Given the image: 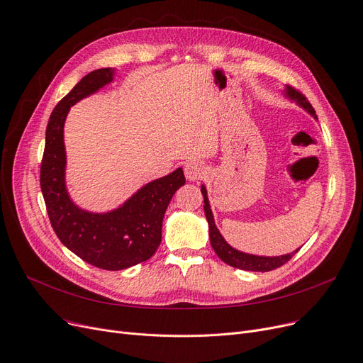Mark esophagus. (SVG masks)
Listing matches in <instances>:
<instances>
[{
	"label": "esophagus",
	"mask_w": 363,
	"mask_h": 363,
	"mask_svg": "<svg viewBox=\"0 0 363 363\" xmlns=\"http://www.w3.org/2000/svg\"><path fill=\"white\" fill-rule=\"evenodd\" d=\"M184 176L189 182H196L205 176V167L199 162H189L184 167Z\"/></svg>",
	"instance_id": "34e87169"
}]
</instances>
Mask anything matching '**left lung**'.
Here are the masks:
<instances>
[{
    "label": "left lung",
    "mask_w": 363,
    "mask_h": 363,
    "mask_svg": "<svg viewBox=\"0 0 363 363\" xmlns=\"http://www.w3.org/2000/svg\"><path fill=\"white\" fill-rule=\"evenodd\" d=\"M286 96L290 98L291 101H296L297 105H301L302 108H305L312 117L316 118L313 106L311 105V102L306 99V96L303 94H301L299 91H296L290 86L286 88ZM201 191L203 195V209H205V216L208 220V225H209V239H211V246L212 249L216 250V253L218 255V258L228 264L230 267L239 268V269H245V271H257V272H267V271H272L275 268H280L281 265H284L286 262H289L293 255L297 253V250L287 253V255H281V257H257V255H249L240 250H236L234 247H231L224 238L221 236V233L218 231L216 223H214V216H212V211L209 206V201H208V195H206V189L205 186L201 187Z\"/></svg>",
    "instance_id": "left-lung-1"
}]
</instances>
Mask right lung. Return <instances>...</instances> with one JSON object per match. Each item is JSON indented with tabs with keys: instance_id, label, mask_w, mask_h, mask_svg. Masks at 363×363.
<instances>
[{
	"instance_id": "right-lung-1",
	"label": "right lung",
	"mask_w": 363,
	"mask_h": 363,
	"mask_svg": "<svg viewBox=\"0 0 363 363\" xmlns=\"http://www.w3.org/2000/svg\"><path fill=\"white\" fill-rule=\"evenodd\" d=\"M114 70L98 69L84 76L64 96L50 117L40 162V189L51 225L61 243L96 268L118 271L145 262L161 243L162 218L176 190L184 183L183 169L145 184L120 208L94 214L76 206L66 189L64 121L70 106L113 82Z\"/></svg>"
}]
</instances>
